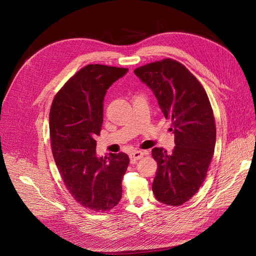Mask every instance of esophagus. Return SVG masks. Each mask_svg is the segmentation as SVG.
<instances>
[{"instance_id": "34e87169", "label": "esophagus", "mask_w": 256, "mask_h": 256, "mask_svg": "<svg viewBox=\"0 0 256 256\" xmlns=\"http://www.w3.org/2000/svg\"><path fill=\"white\" fill-rule=\"evenodd\" d=\"M144 156V152H140V150H134L130 154V158L132 160H140Z\"/></svg>"}]
</instances>
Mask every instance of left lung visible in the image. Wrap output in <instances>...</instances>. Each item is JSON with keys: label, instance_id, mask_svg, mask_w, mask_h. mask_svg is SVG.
<instances>
[{"label": "left lung", "instance_id": "obj_1", "mask_svg": "<svg viewBox=\"0 0 256 256\" xmlns=\"http://www.w3.org/2000/svg\"><path fill=\"white\" fill-rule=\"evenodd\" d=\"M135 74L158 100L176 138L172 154L154 147L158 163L152 192L160 202L178 206L204 184L216 144V124L208 94L184 65L166 58L145 64Z\"/></svg>", "mask_w": 256, "mask_h": 256}]
</instances>
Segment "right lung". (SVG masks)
I'll return each mask as SVG.
<instances>
[{"instance_id":"add662e5","label":"right lung","mask_w":256,"mask_h":256,"mask_svg":"<svg viewBox=\"0 0 256 256\" xmlns=\"http://www.w3.org/2000/svg\"><path fill=\"white\" fill-rule=\"evenodd\" d=\"M128 68L88 64L57 92L50 111L52 152L62 180L78 204L104 212L118 204L130 158L111 154L98 158L96 137L104 117V98Z\"/></svg>"}]
</instances>
